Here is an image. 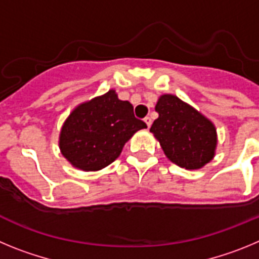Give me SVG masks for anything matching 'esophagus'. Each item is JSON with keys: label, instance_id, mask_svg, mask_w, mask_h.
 I'll use <instances>...</instances> for the list:
<instances>
[{"label": "esophagus", "instance_id": "34e87169", "mask_svg": "<svg viewBox=\"0 0 259 259\" xmlns=\"http://www.w3.org/2000/svg\"><path fill=\"white\" fill-rule=\"evenodd\" d=\"M144 122L146 123L148 127H150V125H152V118H150V116H146V118H144Z\"/></svg>", "mask_w": 259, "mask_h": 259}]
</instances>
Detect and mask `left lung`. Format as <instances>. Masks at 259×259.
<instances>
[{"mask_svg":"<svg viewBox=\"0 0 259 259\" xmlns=\"http://www.w3.org/2000/svg\"><path fill=\"white\" fill-rule=\"evenodd\" d=\"M155 111L159 116L150 132L171 162L187 170H197L211 161L217 130L209 119L172 95L161 96Z\"/></svg>","mask_w":259,"mask_h":259,"instance_id":"obj_1","label":"left lung"}]
</instances>
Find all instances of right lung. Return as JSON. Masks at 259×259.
I'll use <instances>...</instances> for the list:
<instances>
[{"mask_svg":"<svg viewBox=\"0 0 259 259\" xmlns=\"http://www.w3.org/2000/svg\"><path fill=\"white\" fill-rule=\"evenodd\" d=\"M143 128L146 124L135 118L134 106L111 89L72 110L62 125L59 149L79 170L98 171L115 161L124 144Z\"/></svg>","mask_w":259,"mask_h":259,"instance_id":"obj_1","label":"right lung"}]
</instances>
